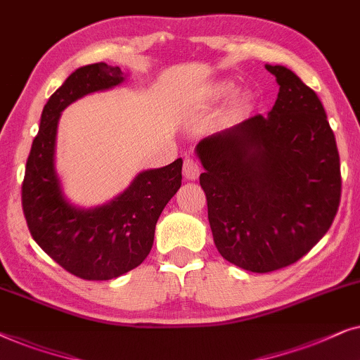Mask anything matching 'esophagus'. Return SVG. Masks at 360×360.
Listing matches in <instances>:
<instances>
[{
	"label": "esophagus",
	"mask_w": 360,
	"mask_h": 360,
	"mask_svg": "<svg viewBox=\"0 0 360 360\" xmlns=\"http://www.w3.org/2000/svg\"><path fill=\"white\" fill-rule=\"evenodd\" d=\"M199 172H200V167L198 162H195L194 160H191V158H186L183 162V174L186 179H189V181L198 179Z\"/></svg>",
	"instance_id": "esophagus-1"
}]
</instances>
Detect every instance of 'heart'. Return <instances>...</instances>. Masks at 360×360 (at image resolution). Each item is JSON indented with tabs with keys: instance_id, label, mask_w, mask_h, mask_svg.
<instances>
[{
	"instance_id": "b5f03b06",
	"label": "heart",
	"mask_w": 360,
	"mask_h": 360,
	"mask_svg": "<svg viewBox=\"0 0 360 360\" xmlns=\"http://www.w3.org/2000/svg\"><path fill=\"white\" fill-rule=\"evenodd\" d=\"M232 89H233V85L229 84V82L219 84L217 87H215V95H219V97H224V95H229L230 92H232ZM245 100H250V97L245 95Z\"/></svg>"
}]
</instances>
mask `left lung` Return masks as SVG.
<instances>
[{
  "label": "left lung",
  "mask_w": 360,
  "mask_h": 360,
  "mask_svg": "<svg viewBox=\"0 0 360 360\" xmlns=\"http://www.w3.org/2000/svg\"><path fill=\"white\" fill-rule=\"evenodd\" d=\"M271 112L199 141V177L220 255L243 270L293 265L328 232L341 202L336 138L323 103L283 65Z\"/></svg>",
  "instance_id": "obj_1"
}]
</instances>
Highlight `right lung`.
Masks as SVG:
<instances>
[{"label": "right lung", "mask_w": 360, "mask_h": 360, "mask_svg": "<svg viewBox=\"0 0 360 360\" xmlns=\"http://www.w3.org/2000/svg\"><path fill=\"white\" fill-rule=\"evenodd\" d=\"M120 67L105 62L77 69L47 100L26 161L22 214L32 238L52 260L82 280H112L145 260L158 219L181 188L183 160L136 176L130 188L102 207L84 210L62 198L54 171L57 122L67 105L123 82Z\"/></svg>", "instance_id": "obj_1"}]
</instances>
